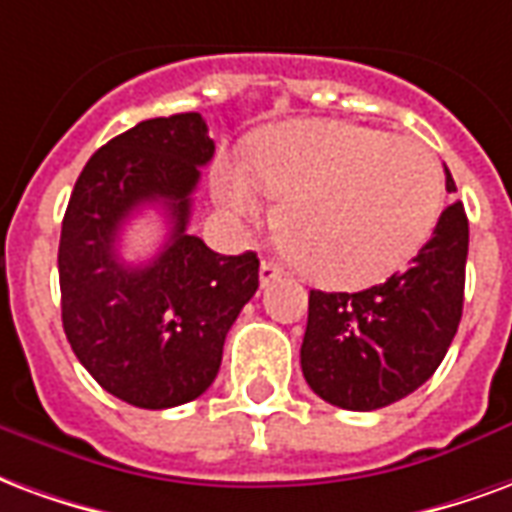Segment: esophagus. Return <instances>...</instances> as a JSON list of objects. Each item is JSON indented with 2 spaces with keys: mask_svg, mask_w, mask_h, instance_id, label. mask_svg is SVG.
Instances as JSON below:
<instances>
[{
  "mask_svg": "<svg viewBox=\"0 0 512 512\" xmlns=\"http://www.w3.org/2000/svg\"><path fill=\"white\" fill-rule=\"evenodd\" d=\"M281 275H283V270H281V267H278V264H275V261H270V259L261 261V267H259L261 286H270V283L278 281Z\"/></svg>",
  "mask_w": 512,
  "mask_h": 512,
  "instance_id": "1",
  "label": "esophagus"
}]
</instances>
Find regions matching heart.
Returning a JSON list of instances; mask_svg holds the SVG:
<instances>
[{
  "label": "heart",
  "mask_w": 512,
  "mask_h": 512,
  "mask_svg": "<svg viewBox=\"0 0 512 512\" xmlns=\"http://www.w3.org/2000/svg\"><path fill=\"white\" fill-rule=\"evenodd\" d=\"M245 165L220 166L226 215L256 218L259 188L281 196L275 231L313 281L335 289L393 275L436 229L442 166L428 147L352 122H289L259 133Z\"/></svg>",
  "instance_id": "1"
}]
</instances>
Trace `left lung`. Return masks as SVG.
Instances as JSON below:
<instances>
[{"mask_svg":"<svg viewBox=\"0 0 512 512\" xmlns=\"http://www.w3.org/2000/svg\"><path fill=\"white\" fill-rule=\"evenodd\" d=\"M447 190H455L450 171ZM466 253L469 220L455 201L404 272L365 292L313 289L300 349L313 393L349 412H371L428 382L461 322Z\"/></svg>","mask_w":512,"mask_h":512,"instance_id":"obj_1","label":"left lung"}]
</instances>
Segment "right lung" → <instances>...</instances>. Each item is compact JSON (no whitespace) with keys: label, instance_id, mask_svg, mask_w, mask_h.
<instances>
[{"label":"right lung","instance_id":"1","mask_svg":"<svg viewBox=\"0 0 512 512\" xmlns=\"http://www.w3.org/2000/svg\"><path fill=\"white\" fill-rule=\"evenodd\" d=\"M212 155L196 111L147 119L87 160L67 201L62 327L92 379L138 409L199 398L218 376L226 333L259 289L256 253L220 256L188 234L190 196ZM152 203L170 218V240L147 265H125L118 231Z\"/></svg>","mask_w":512,"mask_h":512}]
</instances>
